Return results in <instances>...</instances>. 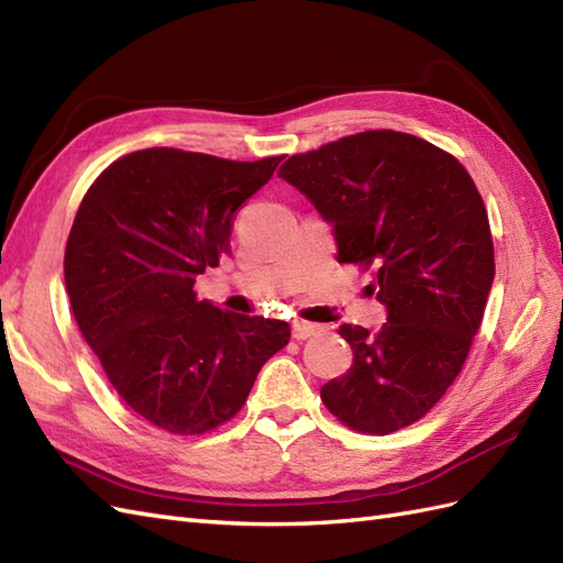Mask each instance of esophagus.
Masks as SVG:
<instances>
[{
  "mask_svg": "<svg viewBox=\"0 0 563 563\" xmlns=\"http://www.w3.org/2000/svg\"><path fill=\"white\" fill-rule=\"evenodd\" d=\"M319 331V324H310V322H300V319H296L294 322V339L296 341H306L310 339L312 333Z\"/></svg>",
  "mask_w": 563,
  "mask_h": 563,
  "instance_id": "esophagus-1",
  "label": "esophagus"
}]
</instances>
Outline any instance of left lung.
<instances>
[{
    "label": "left lung",
    "instance_id": "obj_1",
    "mask_svg": "<svg viewBox=\"0 0 563 563\" xmlns=\"http://www.w3.org/2000/svg\"><path fill=\"white\" fill-rule=\"evenodd\" d=\"M279 177L329 224L339 263L374 267L376 333L343 324L353 367L322 386L333 417L386 435L421 419L462 372L495 279L488 212L464 165L415 134L369 130L288 158Z\"/></svg>",
    "mask_w": 563,
    "mask_h": 563
}]
</instances>
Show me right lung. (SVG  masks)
<instances>
[{
	"label": "right lung",
	"instance_id": "obj_1",
	"mask_svg": "<svg viewBox=\"0 0 563 563\" xmlns=\"http://www.w3.org/2000/svg\"><path fill=\"white\" fill-rule=\"evenodd\" d=\"M279 161L134 151L78 208L64 257L75 322L123 402L158 429L222 427L291 339L279 319L224 312L194 294L196 277L230 253L234 212Z\"/></svg>",
	"mask_w": 563,
	"mask_h": 563
}]
</instances>
